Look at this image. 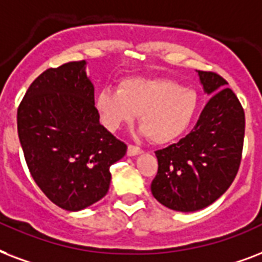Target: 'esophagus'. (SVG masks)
I'll use <instances>...</instances> for the list:
<instances>
[{"mask_svg":"<svg viewBox=\"0 0 262 262\" xmlns=\"http://www.w3.org/2000/svg\"><path fill=\"white\" fill-rule=\"evenodd\" d=\"M142 151H143V150L135 145H128V149H127V154H128V156H138V154H141Z\"/></svg>","mask_w":262,"mask_h":262,"instance_id":"obj_1","label":"esophagus"}]
</instances>
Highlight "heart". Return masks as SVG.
Masks as SVG:
<instances>
[{"instance_id": "b5f03b06", "label": "heart", "mask_w": 262, "mask_h": 262, "mask_svg": "<svg viewBox=\"0 0 262 262\" xmlns=\"http://www.w3.org/2000/svg\"><path fill=\"white\" fill-rule=\"evenodd\" d=\"M102 123L119 129L139 113L143 133L154 143L175 141L187 129L196 111V93L164 78H127L116 89L95 97Z\"/></svg>"}]
</instances>
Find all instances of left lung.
<instances>
[{
    "mask_svg": "<svg viewBox=\"0 0 262 262\" xmlns=\"http://www.w3.org/2000/svg\"><path fill=\"white\" fill-rule=\"evenodd\" d=\"M205 93L212 94L191 133L157 150L159 171L151 194L178 212L213 204L238 173L245 138V112L228 83L216 72L198 71Z\"/></svg>",
    "mask_w": 262,
    "mask_h": 262,
    "instance_id": "8db88e82",
    "label": "left lung"
}]
</instances>
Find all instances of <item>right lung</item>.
Wrapping results in <instances>:
<instances>
[{
  "mask_svg": "<svg viewBox=\"0 0 262 262\" xmlns=\"http://www.w3.org/2000/svg\"><path fill=\"white\" fill-rule=\"evenodd\" d=\"M86 61L49 68L17 108V134L32 179L53 204L82 210L106 195L127 145L99 123Z\"/></svg>",
  "mask_w": 262,
  "mask_h": 262,
  "instance_id": "add662e5",
  "label": "right lung"
}]
</instances>
